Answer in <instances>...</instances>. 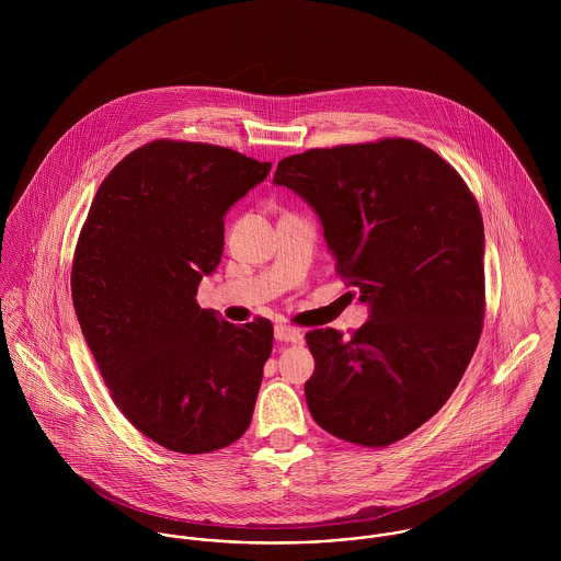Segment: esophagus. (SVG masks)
Returning a JSON list of instances; mask_svg holds the SVG:
<instances>
[{"instance_id":"34e87169","label":"esophagus","mask_w":561,"mask_h":561,"mask_svg":"<svg viewBox=\"0 0 561 561\" xmlns=\"http://www.w3.org/2000/svg\"><path fill=\"white\" fill-rule=\"evenodd\" d=\"M274 336L283 343H302L305 341V332L300 328H294V325H285V323H278L274 328Z\"/></svg>"}]
</instances>
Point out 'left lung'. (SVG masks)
I'll use <instances>...</instances> for the list:
<instances>
[{
	"label": "left lung",
	"instance_id": "obj_1",
	"mask_svg": "<svg viewBox=\"0 0 561 561\" xmlns=\"http://www.w3.org/2000/svg\"><path fill=\"white\" fill-rule=\"evenodd\" d=\"M274 183L316 209L336 272L369 305L350 336L307 332L309 410L341 440L393 445L445 405L478 347L480 205L447 161L408 138L285 158Z\"/></svg>",
	"mask_w": 561,
	"mask_h": 561
}]
</instances>
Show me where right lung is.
<instances>
[{"label":"right lung","instance_id":"add662e5","mask_svg":"<svg viewBox=\"0 0 561 561\" xmlns=\"http://www.w3.org/2000/svg\"><path fill=\"white\" fill-rule=\"evenodd\" d=\"M270 161L205 142L156 140L99 185L71 270L83 339L129 423L179 454H209L248 430L270 320L236 325L201 309L220 263L225 214Z\"/></svg>","mask_w":561,"mask_h":561}]
</instances>
